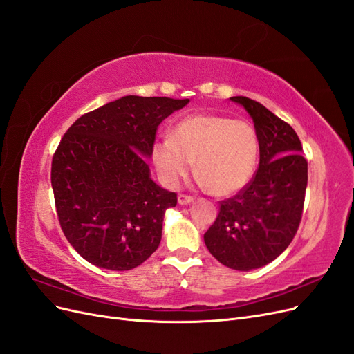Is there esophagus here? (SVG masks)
<instances>
[{"instance_id":"1","label":"esophagus","mask_w":354,"mask_h":354,"mask_svg":"<svg viewBox=\"0 0 354 354\" xmlns=\"http://www.w3.org/2000/svg\"><path fill=\"white\" fill-rule=\"evenodd\" d=\"M177 199H178V203H180V205H187V203L194 202V196L186 195V194H180Z\"/></svg>"}]
</instances>
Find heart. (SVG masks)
Returning <instances> with one entry per match:
<instances>
[{
	"label": "heart",
	"instance_id": "heart-1",
	"mask_svg": "<svg viewBox=\"0 0 354 354\" xmlns=\"http://www.w3.org/2000/svg\"><path fill=\"white\" fill-rule=\"evenodd\" d=\"M259 155L260 140L250 122L214 113L178 121L171 137L159 138L152 149L153 164L167 186H177L196 162V176L220 196L238 194L250 183Z\"/></svg>",
	"mask_w": 354,
	"mask_h": 354
}]
</instances>
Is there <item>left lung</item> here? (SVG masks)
Segmentation results:
<instances>
[{
    "instance_id": "1",
    "label": "left lung",
    "mask_w": 354,
    "mask_h": 354,
    "mask_svg": "<svg viewBox=\"0 0 354 354\" xmlns=\"http://www.w3.org/2000/svg\"><path fill=\"white\" fill-rule=\"evenodd\" d=\"M230 100L252 118L260 164L248 185L220 202L203 241L221 264L248 272L272 263L294 239L303 216L307 160L291 125L252 99L236 95Z\"/></svg>"
}]
</instances>
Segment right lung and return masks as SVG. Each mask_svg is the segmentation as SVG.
<instances>
[{
	"label": "right lung",
	"instance_id": "right-lung-1",
	"mask_svg": "<svg viewBox=\"0 0 354 354\" xmlns=\"http://www.w3.org/2000/svg\"><path fill=\"white\" fill-rule=\"evenodd\" d=\"M187 103L125 95L82 115L62 137L51 186L60 227L84 260L122 272L158 250L177 194L152 181L146 158L158 125Z\"/></svg>",
	"mask_w": 354,
	"mask_h": 354
}]
</instances>
